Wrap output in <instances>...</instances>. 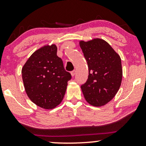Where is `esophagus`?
Instances as JSON below:
<instances>
[{
	"instance_id": "1",
	"label": "esophagus",
	"mask_w": 146,
	"mask_h": 146,
	"mask_svg": "<svg viewBox=\"0 0 146 146\" xmlns=\"http://www.w3.org/2000/svg\"><path fill=\"white\" fill-rule=\"evenodd\" d=\"M71 75H72V76H74V75H75V70H73V71H71Z\"/></svg>"
}]
</instances>
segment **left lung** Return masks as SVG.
I'll use <instances>...</instances> for the list:
<instances>
[{
    "label": "left lung",
    "instance_id": "left-lung-1",
    "mask_svg": "<svg viewBox=\"0 0 146 146\" xmlns=\"http://www.w3.org/2000/svg\"><path fill=\"white\" fill-rule=\"evenodd\" d=\"M80 46L88 67V80L81 86L84 96L90 105L102 106L115 96L121 86V58L107 42L100 38L80 41Z\"/></svg>",
    "mask_w": 146,
    "mask_h": 146
}]
</instances>
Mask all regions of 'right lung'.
Listing matches in <instances>:
<instances>
[{
	"instance_id": "right-lung-1",
	"label": "right lung",
	"mask_w": 146,
	"mask_h": 146,
	"mask_svg": "<svg viewBox=\"0 0 146 146\" xmlns=\"http://www.w3.org/2000/svg\"><path fill=\"white\" fill-rule=\"evenodd\" d=\"M27 95L35 104L53 109L62 101L71 73L65 71L55 44L45 45L29 57L22 68Z\"/></svg>"
}]
</instances>
